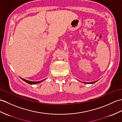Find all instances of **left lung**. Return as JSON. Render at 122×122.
<instances>
[{
	"mask_svg": "<svg viewBox=\"0 0 122 122\" xmlns=\"http://www.w3.org/2000/svg\"><path fill=\"white\" fill-rule=\"evenodd\" d=\"M97 81H93V82H90V83H86V82H83V83H85V84H93V83H95V82H96Z\"/></svg>",
	"mask_w": 122,
	"mask_h": 122,
	"instance_id": "8db88e82",
	"label": "left lung"
}]
</instances>
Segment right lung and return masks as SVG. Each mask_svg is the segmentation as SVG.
Wrapping results in <instances>:
<instances>
[{"label":"right lung","mask_w":122,"mask_h":122,"mask_svg":"<svg viewBox=\"0 0 122 122\" xmlns=\"http://www.w3.org/2000/svg\"><path fill=\"white\" fill-rule=\"evenodd\" d=\"M21 78V77H20ZM22 80H23V81H25V82H26L27 83H28V84H31V85H33V84H38V83H41V81H44V80H45H45H42V81H27V80H25V79H24V78H21Z\"/></svg>","instance_id":"obj_1"}]
</instances>
